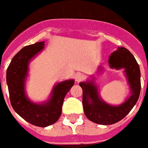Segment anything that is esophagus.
Segmentation results:
<instances>
[{
  "mask_svg": "<svg viewBox=\"0 0 148 148\" xmlns=\"http://www.w3.org/2000/svg\"><path fill=\"white\" fill-rule=\"evenodd\" d=\"M75 82H79L82 81V80L84 79V75H82V74H81V73H78V74L75 75Z\"/></svg>",
  "mask_w": 148,
  "mask_h": 148,
  "instance_id": "esophagus-1",
  "label": "esophagus"
}]
</instances>
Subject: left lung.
I'll return each instance as SVG.
<instances>
[{
    "label": "left lung",
    "mask_w": 148,
    "mask_h": 148,
    "mask_svg": "<svg viewBox=\"0 0 148 148\" xmlns=\"http://www.w3.org/2000/svg\"><path fill=\"white\" fill-rule=\"evenodd\" d=\"M108 63L112 69H125L132 95L124 103L119 106L108 105L101 99L92 81L79 83L82 88V105L86 116L91 121L104 125H112L124 119L137 103L140 92V68L128 49L119 47L111 54Z\"/></svg>",
    "instance_id": "1"
}]
</instances>
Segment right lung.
<instances>
[{"mask_svg":"<svg viewBox=\"0 0 148 148\" xmlns=\"http://www.w3.org/2000/svg\"><path fill=\"white\" fill-rule=\"evenodd\" d=\"M44 41L23 47L14 56L7 70V84L10 104L17 114L27 122L38 127H47L57 121L62 112L64 98L75 83L73 79L56 84L47 101L36 104L25 92V81L29 61L44 48Z\"/></svg>","mask_w":148,"mask_h":148,"instance_id":"add662e5","label":"right lung"}]
</instances>
